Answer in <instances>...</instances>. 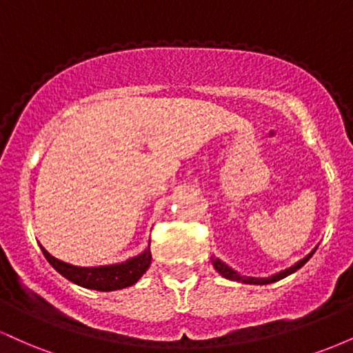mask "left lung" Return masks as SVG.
Masks as SVG:
<instances>
[{"label":"left lung","instance_id":"obj_1","mask_svg":"<svg viewBox=\"0 0 353 353\" xmlns=\"http://www.w3.org/2000/svg\"><path fill=\"white\" fill-rule=\"evenodd\" d=\"M315 250H317V247H315V249L312 250L309 255H305V257H303L302 261H299L297 264H294L292 267H289V269H285V270H281V272H279V274L270 275V277H244V275H241L239 272H236V270H234V269H230L228 264H224V262L219 261V259H216V257H210V262H212V265L216 267L217 272L221 274L222 277L229 279V281H236V282H242V283H255V285H267V283H272V282L281 281V279L287 277V275L294 274L295 270L301 269V267L305 264L307 261H309L312 255H314Z\"/></svg>","mask_w":353,"mask_h":353}]
</instances>
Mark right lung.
<instances>
[{"label": "right lung", "mask_w": 353, "mask_h": 353, "mask_svg": "<svg viewBox=\"0 0 353 353\" xmlns=\"http://www.w3.org/2000/svg\"><path fill=\"white\" fill-rule=\"evenodd\" d=\"M151 244V242H149ZM41 247L44 257L50 264L54 267L58 272L66 277L68 281L78 283L81 287L92 290H101V292H111V290H119L124 287H131L143 277V274L151 265V250H144L143 254L136 255V257L128 259L125 262L112 265H101V267H76L66 262L58 261L56 257L48 252L46 249Z\"/></svg>", "instance_id": "right-lung-1"}]
</instances>
